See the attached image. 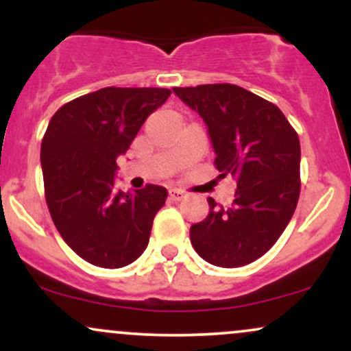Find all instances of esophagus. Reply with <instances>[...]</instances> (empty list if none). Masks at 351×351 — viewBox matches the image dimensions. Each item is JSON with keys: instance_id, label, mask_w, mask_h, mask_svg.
<instances>
[{"instance_id": "34e87169", "label": "esophagus", "mask_w": 351, "mask_h": 351, "mask_svg": "<svg viewBox=\"0 0 351 351\" xmlns=\"http://www.w3.org/2000/svg\"><path fill=\"white\" fill-rule=\"evenodd\" d=\"M168 193H170V199L171 201H181V199L186 198V193L181 191V189H178V188H171Z\"/></svg>"}]
</instances>
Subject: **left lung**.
I'll use <instances>...</instances> for the list:
<instances>
[{"instance_id": "1", "label": "left lung", "mask_w": 351, "mask_h": 351, "mask_svg": "<svg viewBox=\"0 0 351 351\" xmlns=\"http://www.w3.org/2000/svg\"><path fill=\"white\" fill-rule=\"evenodd\" d=\"M173 92L206 123L221 178L237 181L231 208L208 199L206 219L189 229L193 247L217 267L251 264L276 244L297 208L299 135L279 107L234 84Z\"/></svg>"}]
</instances>
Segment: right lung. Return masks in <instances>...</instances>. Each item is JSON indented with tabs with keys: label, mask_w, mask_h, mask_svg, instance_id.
<instances>
[{
	"label": "right lung",
	"mask_w": 351,
	"mask_h": 351,
	"mask_svg": "<svg viewBox=\"0 0 351 351\" xmlns=\"http://www.w3.org/2000/svg\"><path fill=\"white\" fill-rule=\"evenodd\" d=\"M170 94L156 87L100 88L64 104L47 125L41 143L47 208L62 239L87 263L119 269L147 249L168 191L158 184L117 191V158Z\"/></svg>",
	"instance_id": "obj_1"
}]
</instances>
